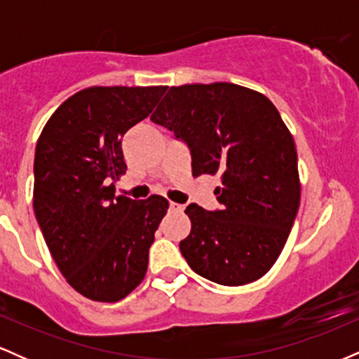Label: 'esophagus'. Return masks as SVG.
Returning <instances> with one entry per match:
<instances>
[{
  "label": "esophagus",
  "mask_w": 359,
  "mask_h": 359,
  "mask_svg": "<svg viewBox=\"0 0 359 359\" xmlns=\"http://www.w3.org/2000/svg\"><path fill=\"white\" fill-rule=\"evenodd\" d=\"M170 209L175 212H182L184 211V205L182 204H177V203H170Z\"/></svg>",
  "instance_id": "esophagus-1"
}]
</instances>
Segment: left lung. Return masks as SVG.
<instances>
[{"mask_svg":"<svg viewBox=\"0 0 359 359\" xmlns=\"http://www.w3.org/2000/svg\"><path fill=\"white\" fill-rule=\"evenodd\" d=\"M151 121L187 143L194 177H221L219 211L185 209L192 226L180 253L189 266L228 287L262 278L300 204L297 150L273 102L231 82L172 86Z\"/></svg>","mask_w":359,"mask_h":359,"instance_id":"obj_1","label":"left lung"}]
</instances>
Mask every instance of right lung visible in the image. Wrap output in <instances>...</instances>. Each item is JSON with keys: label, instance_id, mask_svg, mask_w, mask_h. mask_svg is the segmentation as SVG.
I'll list each match as a JSON object with an SVG mask.
<instances>
[{"label": "right lung", "instance_id": "add662e5", "mask_svg": "<svg viewBox=\"0 0 359 359\" xmlns=\"http://www.w3.org/2000/svg\"><path fill=\"white\" fill-rule=\"evenodd\" d=\"M167 86H93L65 100L35 148L34 211L67 283L118 302L143 282L148 250L168 201L114 197L126 174L121 138L154 111Z\"/></svg>", "mask_w": 359, "mask_h": 359}]
</instances>
